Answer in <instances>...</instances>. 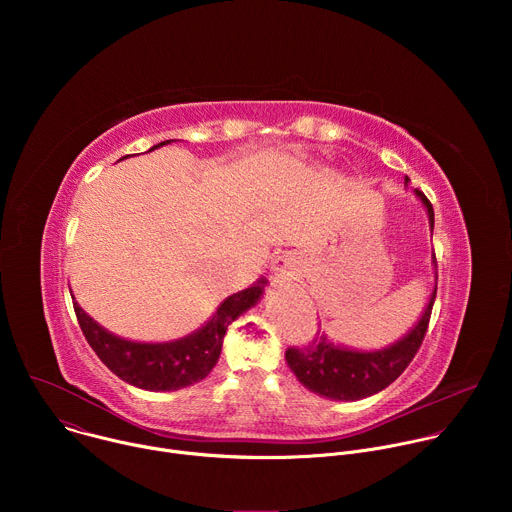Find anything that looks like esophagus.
<instances>
[{"label": "esophagus", "instance_id": "1", "mask_svg": "<svg viewBox=\"0 0 512 512\" xmlns=\"http://www.w3.org/2000/svg\"><path fill=\"white\" fill-rule=\"evenodd\" d=\"M294 269H296L294 259H289V257H279V259H275V263H273V273H275L277 279L291 277V275H294Z\"/></svg>", "mask_w": 512, "mask_h": 512}]
</instances>
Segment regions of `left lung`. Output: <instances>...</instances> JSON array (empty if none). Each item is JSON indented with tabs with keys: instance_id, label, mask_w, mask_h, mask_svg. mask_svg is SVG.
<instances>
[{
	"instance_id": "1",
	"label": "left lung",
	"mask_w": 512,
	"mask_h": 512,
	"mask_svg": "<svg viewBox=\"0 0 512 512\" xmlns=\"http://www.w3.org/2000/svg\"><path fill=\"white\" fill-rule=\"evenodd\" d=\"M405 182H409V178H405ZM415 194L427 208L429 227L433 231V206L421 190H415ZM435 294L437 283L431 291V298L423 310V316L419 318L415 328L399 342L383 350L360 352L334 346V342H330L328 336L322 334L316 336L308 346H289L285 350V360L291 373L298 377V381L306 389L336 401H358L383 391L409 367V362L417 354L427 332Z\"/></svg>"
}]
</instances>
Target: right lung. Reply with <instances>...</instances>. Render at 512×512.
<instances>
[{"mask_svg":"<svg viewBox=\"0 0 512 512\" xmlns=\"http://www.w3.org/2000/svg\"><path fill=\"white\" fill-rule=\"evenodd\" d=\"M166 143H170V139L154 145L152 150ZM265 285L267 279L261 277L251 287L229 296L198 332L160 344L131 342L113 336L87 316L75 298H72V306H75L87 342L111 373L145 391H176L202 381L214 369L218 356H221L227 328L259 302Z\"/></svg>","mask_w":512,"mask_h":512,"instance_id":"right-lung-1","label":"right lung"}]
</instances>
